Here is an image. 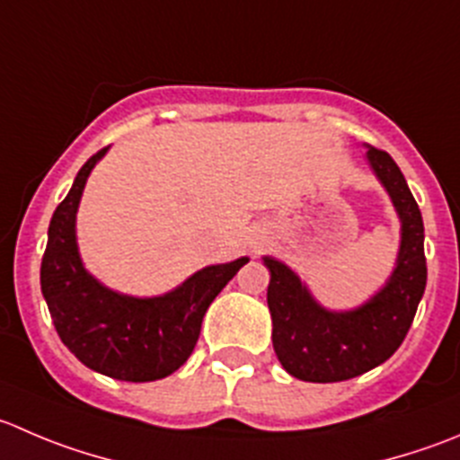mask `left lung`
<instances>
[{"instance_id": "obj_1", "label": "left lung", "mask_w": 460, "mask_h": 460, "mask_svg": "<svg viewBox=\"0 0 460 460\" xmlns=\"http://www.w3.org/2000/svg\"><path fill=\"white\" fill-rule=\"evenodd\" d=\"M367 162L394 202L400 217V249L386 283L353 310L321 305L301 276L274 256H262L270 270L267 305L271 343L285 371L303 382H341L385 364L407 337L425 294V226L420 208L398 164L367 146Z\"/></svg>"}]
</instances>
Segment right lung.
<instances>
[{"label": "right lung", "mask_w": 460, "mask_h": 460, "mask_svg": "<svg viewBox=\"0 0 460 460\" xmlns=\"http://www.w3.org/2000/svg\"><path fill=\"white\" fill-rule=\"evenodd\" d=\"M107 150L87 159L58 204L40 285L62 343L84 367L123 382L162 380L190 358L208 305L249 258L204 267L159 296H130L102 285L80 258L75 213L89 172Z\"/></svg>", "instance_id": "add662e5"}]
</instances>
